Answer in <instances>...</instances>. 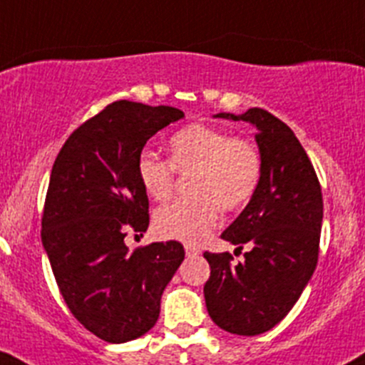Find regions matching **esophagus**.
Returning <instances> with one entry per match:
<instances>
[{"label": "esophagus", "mask_w": 365, "mask_h": 365, "mask_svg": "<svg viewBox=\"0 0 365 365\" xmlns=\"http://www.w3.org/2000/svg\"><path fill=\"white\" fill-rule=\"evenodd\" d=\"M185 254L187 257H194V255H198L200 254V248L198 247H194V245H185Z\"/></svg>", "instance_id": "1"}]
</instances>
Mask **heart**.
<instances>
[{"instance_id":"1","label":"heart","mask_w":365,"mask_h":365,"mask_svg":"<svg viewBox=\"0 0 365 365\" xmlns=\"http://www.w3.org/2000/svg\"><path fill=\"white\" fill-rule=\"evenodd\" d=\"M169 160L144 151L136 173L145 192L156 202L173 198L176 173L190 176V198L162 207L155 229L165 240L200 243L220 220V210L241 209L255 194L263 176V160L254 142L207 124H189L167 140Z\"/></svg>"}]
</instances>
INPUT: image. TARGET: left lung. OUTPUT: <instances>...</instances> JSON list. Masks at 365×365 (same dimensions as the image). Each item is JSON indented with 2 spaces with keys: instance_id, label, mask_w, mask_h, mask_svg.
<instances>
[{
  "instance_id": "1",
  "label": "left lung",
  "mask_w": 365,
  "mask_h": 365,
  "mask_svg": "<svg viewBox=\"0 0 365 365\" xmlns=\"http://www.w3.org/2000/svg\"><path fill=\"white\" fill-rule=\"evenodd\" d=\"M216 117L257 128L263 176L243 212L221 234L236 252L248 247L245 261L232 264L229 252H205L210 277L203 294L221 329L254 336L279 324L312 279L319 261L322 190L304 148L277 117L261 108Z\"/></svg>"
}]
</instances>
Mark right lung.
Segmentation results:
<instances>
[{"instance_id": "add662e5", "label": "right lung", "mask_w": 365, "mask_h": 365, "mask_svg": "<svg viewBox=\"0 0 365 365\" xmlns=\"http://www.w3.org/2000/svg\"><path fill=\"white\" fill-rule=\"evenodd\" d=\"M180 118L171 106L117 101L75 129L53 162L41 240L71 315L106 342L138 339L156 324L163 288L185 257L178 241L133 252L124 243L149 225L138 156Z\"/></svg>"}]
</instances>
